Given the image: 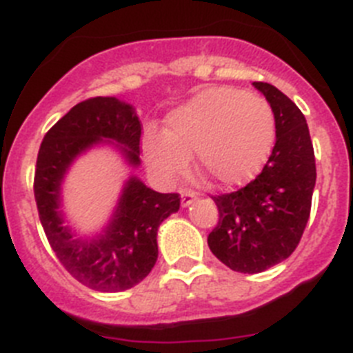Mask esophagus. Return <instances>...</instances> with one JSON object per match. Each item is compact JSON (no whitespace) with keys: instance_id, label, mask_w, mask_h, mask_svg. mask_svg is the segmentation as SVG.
Returning <instances> with one entry per match:
<instances>
[{"instance_id":"34e87169","label":"esophagus","mask_w":353,"mask_h":353,"mask_svg":"<svg viewBox=\"0 0 353 353\" xmlns=\"http://www.w3.org/2000/svg\"><path fill=\"white\" fill-rule=\"evenodd\" d=\"M181 204H183V208H186V205H190L195 200V193L190 192V190H181Z\"/></svg>"}]
</instances>
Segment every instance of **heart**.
<instances>
[{"mask_svg":"<svg viewBox=\"0 0 353 353\" xmlns=\"http://www.w3.org/2000/svg\"><path fill=\"white\" fill-rule=\"evenodd\" d=\"M167 132H145L149 167L165 181L186 174L190 154L200 172L220 186H239L262 170L274 144V114L256 94L209 88L165 119Z\"/></svg>","mask_w":353,"mask_h":353,"instance_id":"heart-1","label":"heart"}]
</instances>
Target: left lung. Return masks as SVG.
Masks as SVG:
<instances>
[{
  "label": "left lung",
  "instance_id": "1",
  "mask_svg": "<svg viewBox=\"0 0 353 353\" xmlns=\"http://www.w3.org/2000/svg\"><path fill=\"white\" fill-rule=\"evenodd\" d=\"M271 103L276 142L262 172L244 188L212 196L220 220L208 236L212 255L237 272L255 274L294 253L306 228L316 181L306 117L278 88L253 82Z\"/></svg>",
  "mask_w": 353,
  "mask_h": 353
}]
</instances>
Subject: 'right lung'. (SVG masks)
<instances>
[{"label":"right lung","instance_id":"obj_1","mask_svg":"<svg viewBox=\"0 0 353 353\" xmlns=\"http://www.w3.org/2000/svg\"><path fill=\"white\" fill-rule=\"evenodd\" d=\"M142 126L132 105L114 97L84 100L43 137L34 170V200L47 241L63 268L85 287L123 292L141 283L158 259L157 234L179 209V193H158L130 177L112 221L97 239L74 237L59 212L61 181L72 161L103 139L117 142L126 161L141 163Z\"/></svg>","mask_w":353,"mask_h":353}]
</instances>
